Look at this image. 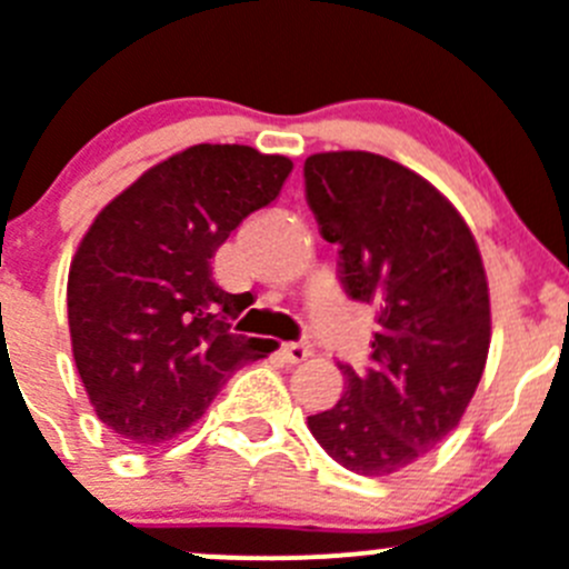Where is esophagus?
Returning <instances> with one entry per match:
<instances>
[{
    "mask_svg": "<svg viewBox=\"0 0 569 569\" xmlns=\"http://www.w3.org/2000/svg\"><path fill=\"white\" fill-rule=\"evenodd\" d=\"M280 352H283V358L289 363H302L311 356V347H308L306 341H286V345L280 347Z\"/></svg>",
    "mask_w": 569,
    "mask_h": 569,
    "instance_id": "1",
    "label": "esophagus"
}]
</instances>
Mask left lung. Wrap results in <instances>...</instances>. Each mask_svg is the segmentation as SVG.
Wrapping results in <instances>:
<instances>
[{
    "label": "left lung",
    "mask_w": 569,
    "mask_h": 569,
    "mask_svg": "<svg viewBox=\"0 0 569 569\" xmlns=\"http://www.w3.org/2000/svg\"><path fill=\"white\" fill-rule=\"evenodd\" d=\"M322 239L339 244L347 295L378 311L369 367L308 417L345 470L391 476L431 453L470 406L489 352V289L465 219L411 169L372 152L302 167Z\"/></svg>",
    "instance_id": "obj_1"
}]
</instances>
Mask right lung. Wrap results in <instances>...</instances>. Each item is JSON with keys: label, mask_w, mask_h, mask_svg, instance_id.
<instances>
[{"label": "right lung", "mask_w": 569, "mask_h": 569, "mask_svg": "<svg viewBox=\"0 0 569 569\" xmlns=\"http://www.w3.org/2000/svg\"><path fill=\"white\" fill-rule=\"evenodd\" d=\"M289 172L283 156L197 144L93 219L69 269L71 350L93 411L124 445L183 433L236 369L278 347L230 333L244 302L213 280L211 258Z\"/></svg>", "instance_id": "right-lung-1"}]
</instances>
